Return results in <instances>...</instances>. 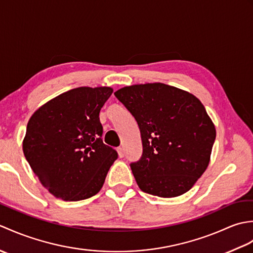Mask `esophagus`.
Returning <instances> with one entry per match:
<instances>
[{"label": "esophagus", "instance_id": "34e87169", "mask_svg": "<svg viewBox=\"0 0 253 253\" xmlns=\"http://www.w3.org/2000/svg\"><path fill=\"white\" fill-rule=\"evenodd\" d=\"M117 153H118V157H120V158H123L124 155H125V151H124V149L122 147L117 148Z\"/></svg>", "mask_w": 253, "mask_h": 253}]
</instances>
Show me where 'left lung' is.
I'll return each mask as SVG.
<instances>
[{
  "label": "left lung",
  "instance_id": "left-lung-1",
  "mask_svg": "<svg viewBox=\"0 0 253 253\" xmlns=\"http://www.w3.org/2000/svg\"><path fill=\"white\" fill-rule=\"evenodd\" d=\"M114 94L140 129L143 152L130 164L139 188L161 198L190 190L208 168L216 137L201 101L161 83L128 85Z\"/></svg>",
  "mask_w": 253,
  "mask_h": 253
}]
</instances>
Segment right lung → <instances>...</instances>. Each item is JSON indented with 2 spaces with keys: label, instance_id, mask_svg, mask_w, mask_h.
<instances>
[{
  "label": "right lung",
  "instance_id": "obj_1",
  "mask_svg": "<svg viewBox=\"0 0 253 253\" xmlns=\"http://www.w3.org/2000/svg\"><path fill=\"white\" fill-rule=\"evenodd\" d=\"M110 87H79L40 106L28 122L23 151L30 168L53 196L84 200L104 184L117 152L102 141L100 111Z\"/></svg>",
  "mask_w": 253,
  "mask_h": 253
}]
</instances>
